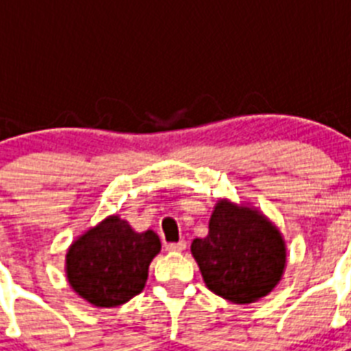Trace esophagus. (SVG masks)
Masks as SVG:
<instances>
[{"label": "esophagus", "instance_id": "esophagus-1", "mask_svg": "<svg viewBox=\"0 0 351 351\" xmlns=\"http://www.w3.org/2000/svg\"><path fill=\"white\" fill-rule=\"evenodd\" d=\"M187 247L186 240H180V242H171V244H165V250L167 251H184Z\"/></svg>", "mask_w": 351, "mask_h": 351}]
</instances>
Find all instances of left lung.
I'll return each instance as SVG.
<instances>
[{"label":"left lung","mask_w":351,"mask_h":351,"mask_svg":"<svg viewBox=\"0 0 351 351\" xmlns=\"http://www.w3.org/2000/svg\"><path fill=\"white\" fill-rule=\"evenodd\" d=\"M191 253L204 282L234 304L266 297L282 277L286 242L280 231L253 208L219 200L206 239H195Z\"/></svg>","instance_id":"8db88e82"}]
</instances>
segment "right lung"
Wrapping results in <instances>:
<instances>
[{
    "label": "right lung",
    "instance_id": "obj_1",
    "mask_svg": "<svg viewBox=\"0 0 351 351\" xmlns=\"http://www.w3.org/2000/svg\"><path fill=\"white\" fill-rule=\"evenodd\" d=\"M154 231L136 233L112 215L74 240L65 271L71 288L96 308H114L138 295L147 280L149 264L160 253Z\"/></svg>",
    "mask_w": 351,
    "mask_h": 351
}]
</instances>
